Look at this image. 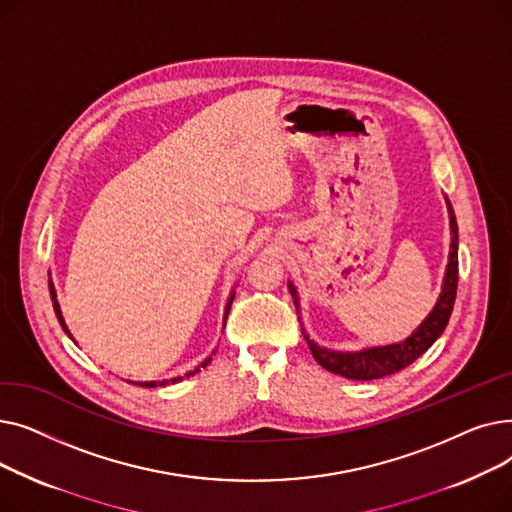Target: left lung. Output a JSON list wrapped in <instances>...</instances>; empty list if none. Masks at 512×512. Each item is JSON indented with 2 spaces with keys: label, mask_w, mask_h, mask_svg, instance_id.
I'll return each instance as SVG.
<instances>
[{
  "label": "left lung",
  "mask_w": 512,
  "mask_h": 512,
  "mask_svg": "<svg viewBox=\"0 0 512 512\" xmlns=\"http://www.w3.org/2000/svg\"><path fill=\"white\" fill-rule=\"evenodd\" d=\"M446 203H448V215H450L452 242H450V255H448L442 292L432 313L423 319V324L407 340L386 344V346L363 348V351H357V353L328 351V348H321L319 344L309 340V336L303 330L305 340L309 344V351L321 367L336 375H342V378H348V380H380V378H386V375H392L400 369L409 367L440 338V334L448 326V319L456 299V286H459V226H456L454 211L448 199ZM288 288L294 297V305H297V311H299L297 290H294L290 282H288Z\"/></svg>",
  "instance_id": "left-lung-1"
}]
</instances>
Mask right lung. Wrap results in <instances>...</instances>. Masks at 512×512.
<instances>
[{"label": "right lung", "instance_id": "add662e5", "mask_svg": "<svg viewBox=\"0 0 512 512\" xmlns=\"http://www.w3.org/2000/svg\"><path fill=\"white\" fill-rule=\"evenodd\" d=\"M49 294H51V303H53V311H56V317H58V321L62 324V330L72 338V334H70V330L66 328V324H64V317H62V311H60V303H58V299H56V288H53V282L49 280ZM232 301H234V292L230 294V299H228V305H226V315H228V311H230V305H232ZM211 361V357L205 361V363H201V367H205L207 363ZM195 371H199V369H195ZM186 375H193V371L191 373H186ZM182 378H174L172 380V384H176V382H180ZM166 384H170L168 380H164V382H137V386H143V388H155V386H166Z\"/></svg>", "mask_w": 512, "mask_h": 512}]
</instances>
